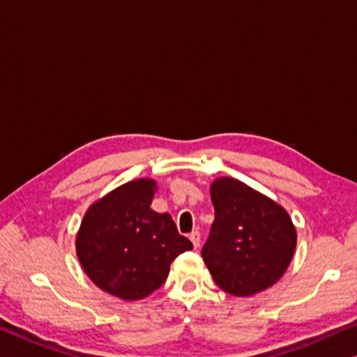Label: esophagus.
<instances>
[{"instance_id":"1","label":"esophagus","mask_w":357,"mask_h":357,"mask_svg":"<svg viewBox=\"0 0 357 357\" xmlns=\"http://www.w3.org/2000/svg\"><path fill=\"white\" fill-rule=\"evenodd\" d=\"M190 241H191V243H193L195 249L199 248V244H201V234H199V231H193V233H191V234H190Z\"/></svg>"}]
</instances>
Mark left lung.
Here are the masks:
<instances>
[{"instance_id": "obj_1", "label": "left lung", "mask_w": 357, "mask_h": 357, "mask_svg": "<svg viewBox=\"0 0 357 357\" xmlns=\"http://www.w3.org/2000/svg\"><path fill=\"white\" fill-rule=\"evenodd\" d=\"M211 197L215 220L201 255L217 286L250 297L276 284L297 245L287 211L231 177L213 180Z\"/></svg>"}]
</instances>
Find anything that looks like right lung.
Instances as JSON below:
<instances>
[{"label": "right lung", "mask_w": 357, "mask_h": 357, "mask_svg": "<svg viewBox=\"0 0 357 357\" xmlns=\"http://www.w3.org/2000/svg\"><path fill=\"white\" fill-rule=\"evenodd\" d=\"M151 178L128 182L86 211L76 255L98 289L124 301L148 297L167 279L171 263L193 249L169 213L151 209Z\"/></svg>", "instance_id": "1"}]
</instances>
